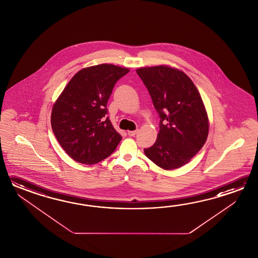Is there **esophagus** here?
Instances as JSON below:
<instances>
[{
	"instance_id": "1",
	"label": "esophagus",
	"mask_w": 258,
	"mask_h": 258,
	"mask_svg": "<svg viewBox=\"0 0 258 258\" xmlns=\"http://www.w3.org/2000/svg\"><path fill=\"white\" fill-rule=\"evenodd\" d=\"M137 132H138V130H135V131H128V136H130V137H135V136L137 135Z\"/></svg>"
}]
</instances>
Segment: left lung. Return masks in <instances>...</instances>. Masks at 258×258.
I'll list each match as a JSON object with an SVG mask.
<instances>
[{
  "label": "left lung",
  "instance_id": "obj_1",
  "mask_svg": "<svg viewBox=\"0 0 258 258\" xmlns=\"http://www.w3.org/2000/svg\"><path fill=\"white\" fill-rule=\"evenodd\" d=\"M158 111L159 132L145 155L163 170L187 164L203 148L209 121L203 100L191 78L169 66L141 67L137 70Z\"/></svg>",
  "mask_w": 258,
  "mask_h": 258
}]
</instances>
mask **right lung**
Masks as SVG:
<instances>
[{"label":"right lung","instance_id":"1","mask_svg":"<svg viewBox=\"0 0 258 258\" xmlns=\"http://www.w3.org/2000/svg\"><path fill=\"white\" fill-rule=\"evenodd\" d=\"M130 71L102 63L83 68L72 77L53 104L52 131L69 157L92 165L108 158L121 140L107 117L115 83Z\"/></svg>","mask_w":258,"mask_h":258}]
</instances>
